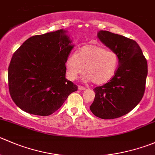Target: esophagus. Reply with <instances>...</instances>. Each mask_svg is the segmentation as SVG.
<instances>
[{
  "label": "esophagus",
  "instance_id": "1",
  "mask_svg": "<svg viewBox=\"0 0 155 155\" xmlns=\"http://www.w3.org/2000/svg\"><path fill=\"white\" fill-rule=\"evenodd\" d=\"M78 88H79V90H80V91H83V90L85 89V87H83V86H79L78 87Z\"/></svg>",
  "mask_w": 155,
  "mask_h": 155
}]
</instances>
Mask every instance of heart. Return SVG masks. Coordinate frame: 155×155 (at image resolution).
Instances as JSON below:
<instances>
[{"label": "heart", "mask_w": 155, "mask_h": 155, "mask_svg": "<svg viewBox=\"0 0 155 155\" xmlns=\"http://www.w3.org/2000/svg\"><path fill=\"white\" fill-rule=\"evenodd\" d=\"M119 66V57L113 51L97 45H88L81 48L77 53L72 54L65 62L69 79H76L83 73L85 82L103 85L114 76Z\"/></svg>", "instance_id": "obj_1"}]
</instances>
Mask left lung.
I'll return each mask as SVG.
<instances>
[{"label": "left lung", "mask_w": 155, "mask_h": 155, "mask_svg": "<svg viewBox=\"0 0 155 155\" xmlns=\"http://www.w3.org/2000/svg\"><path fill=\"white\" fill-rule=\"evenodd\" d=\"M97 35L106 47L117 54L119 67L107 83L94 88L95 97L90 110L101 119H115L130 112L142 100L148 64L134 40L103 30Z\"/></svg>", "instance_id": "8db88e82"}]
</instances>
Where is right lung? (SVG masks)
Returning <instances> with one entry per match:
<instances>
[{
    "mask_svg": "<svg viewBox=\"0 0 155 155\" xmlns=\"http://www.w3.org/2000/svg\"><path fill=\"white\" fill-rule=\"evenodd\" d=\"M73 47L62 28L30 37L13 54L8 68L9 90L21 110L51 115L77 91V85L65 77V62Z\"/></svg>",
    "mask_w": 155,
    "mask_h": 155,
    "instance_id": "right-lung-1",
    "label": "right lung"
}]
</instances>
